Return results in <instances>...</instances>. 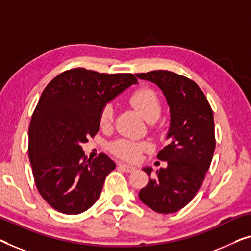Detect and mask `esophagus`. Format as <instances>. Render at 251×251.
Masks as SVG:
<instances>
[{"instance_id": "esophagus-1", "label": "esophagus", "mask_w": 251, "mask_h": 251, "mask_svg": "<svg viewBox=\"0 0 251 251\" xmlns=\"http://www.w3.org/2000/svg\"><path fill=\"white\" fill-rule=\"evenodd\" d=\"M119 167L122 168V169H124L126 173H133V171H135L136 168L130 166V164H126V163H119Z\"/></svg>"}]
</instances>
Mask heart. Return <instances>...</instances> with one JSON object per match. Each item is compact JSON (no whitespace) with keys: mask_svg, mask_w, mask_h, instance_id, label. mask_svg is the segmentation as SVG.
Listing matches in <instances>:
<instances>
[{"mask_svg":"<svg viewBox=\"0 0 251 251\" xmlns=\"http://www.w3.org/2000/svg\"><path fill=\"white\" fill-rule=\"evenodd\" d=\"M130 103L133 104L143 117L149 122L155 121L161 114L162 106L158 93L151 88H141L132 93L129 98ZM115 121V107L111 102L104 103L100 109L99 124L102 128H110ZM147 142H136L121 138L115 141L110 145V151L119 158L135 161L140 158L141 153L147 151L149 149Z\"/></svg>","mask_w":251,"mask_h":251,"instance_id":"heart-1","label":"heart"}]
</instances>
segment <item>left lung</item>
Masks as SVG:
<instances>
[{
	"label": "left lung",
	"mask_w": 251,
	"mask_h": 251,
	"mask_svg": "<svg viewBox=\"0 0 251 251\" xmlns=\"http://www.w3.org/2000/svg\"><path fill=\"white\" fill-rule=\"evenodd\" d=\"M162 90L170 106V142L158 159L167 168L156 170L138 197L153 211L170 214L185 207L201 188L215 150L213 110L196 82L171 71L137 73ZM151 175V168H145Z\"/></svg>",
	"instance_id": "8db88e82"
}]
</instances>
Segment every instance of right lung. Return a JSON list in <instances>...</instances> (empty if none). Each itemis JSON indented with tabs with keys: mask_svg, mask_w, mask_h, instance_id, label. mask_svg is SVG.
<instances>
[{
	"mask_svg": "<svg viewBox=\"0 0 251 251\" xmlns=\"http://www.w3.org/2000/svg\"><path fill=\"white\" fill-rule=\"evenodd\" d=\"M136 82L132 73L75 67L44 89L30 121L28 152L37 189L56 211L80 214L98 200L116 164L103 153L87 159L81 145L98 133L103 104Z\"/></svg>",
	"mask_w": 251,
	"mask_h": 251,
	"instance_id": "obj_1",
	"label": "right lung"
}]
</instances>
